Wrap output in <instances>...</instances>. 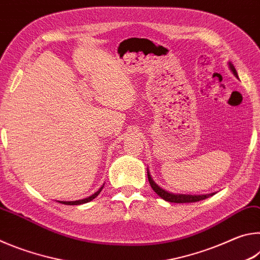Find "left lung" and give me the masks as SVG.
Returning <instances> with one entry per match:
<instances>
[{
  "mask_svg": "<svg viewBox=\"0 0 260 260\" xmlns=\"http://www.w3.org/2000/svg\"><path fill=\"white\" fill-rule=\"evenodd\" d=\"M228 65H230V69H231V71L233 72V74H234L236 78H239V76H237L236 70L234 68V65H233L231 61L228 63ZM148 180H149V183H150V186L152 188V190L155 191L158 196L161 197L162 200H165L167 202H171V203H193V202L203 201L205 199H208V197L214 195V192L208 193V195H183V193L169 192V191H166L165 189L160 188L155 181H153V179L151 178L149 170H148Z\"/></svg>",
  "mask_w": 260,
  "mask_h": 260,
  "instance_id": "left-lung-1",
  "label": "left lung"
}]
</instances>
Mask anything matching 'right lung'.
<instances>
[{
  "mask_svg": "<svg viewBox=\"0 0 260 260\" xmlns=\"http://www.w3.org/2000/svg\"><path fill=\"white\" fill-rule=\"evenodd\" d=\"M102 189H103V186L101 187L98 191H96L95 193H93V195L91 196H89V197H87V199H83V200H79V201H73V202H63V201H60L59 203H61V204H67V205H79V204H83V203H88V202H90V201H93L96 196L99 195V193L102 191Z\"/></svg>",
  "mask_w": 260,
  "mask_h": 260,
  "instance_id": "right-lung-1",
  "label": "right lung"
}]
</instances>
